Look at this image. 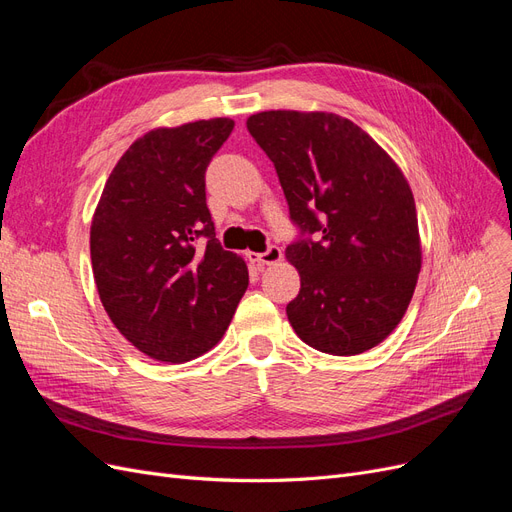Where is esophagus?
Returning <instances> with one entry per match:
<instances>
[{
  "label": "esophagus",
  "instance_id": "obj_1",
  "mask_svg": "<svg viewBox=\"0 0 512 512\" xmlns=\"http://www.w3.org/2000/svg\"><path fill=\"white\" fill-rule=\"evenodd\" d=\"M247 258H250L252 262H260V265H275V262L282 260V250L277 245H271L269 250L260 252V254L250 252V254H247Z\"/></svg>",
  "mask_w": 512,
  "mask_h": 512
}]
</instances>
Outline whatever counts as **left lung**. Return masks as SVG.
<instances>
[{
	"label": "left lung",
	"instance_id": "1",
	"mask_svg": "<svg viewBox=\"0 0 512 512\" xmlns=\"http://www.w3.org/2000/svg\"><path fill=\"white\" fill-rule=\"evenodd\" d=\"M247 130L273 162L301 230L286 247L301 275L286 305L294 333L335 356L378 346L404 318L423 258L404 173L335 113L265 111Z\"/></svg>",
	"mask_w": 512,
	"mask_h": 512
}]
</instances>
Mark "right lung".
I'll return each mask as SVG.
<instances>
[{
    "label": "right lung",
    "mask_w": 512,
    "mask_h": 512,
    "mask_svg": "<svg viewBox=\"0 0 512 512\" xmlns=\"http://www.w3.org/2000/svg\"><path fill=\"white\" fill-rule=\"evenodd\" d=\"M232 128L218 117L136 138L91 220L100 301L119 333L156 361L211 350L250 282L245 260L215 239L205 194V170Z\"/></svg>",
    "instance_id": "add662e5"
}]
</instances>
